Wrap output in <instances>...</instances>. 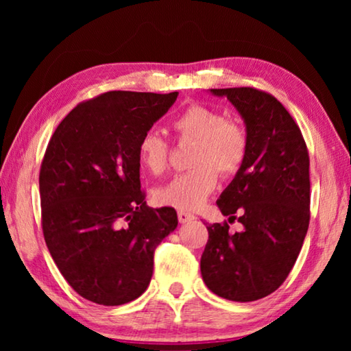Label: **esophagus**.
I'll use <instances>...</instances> for the list:
<instances>
[{"label":"esophagus","instance_id":"obj_1","mask_svg":"<svg viewBox=\"0 0 351 351\" xmlns=\"http://www.w3.org/2000/svg\"><path fill=\"white\" fill-rule=\"evenodd\" d=\"M178 219H180V223H190V221H193L195 219V215H192V213H189V212H184V210H180L178 212Z\"/></svg>","mask_w":351,"mask_h":351}]
</instances>
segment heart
<instances>
[{
  "instance_id": "obj_1",
  "label": "heart",
  "mask_w": 351,
  "mask_h": 351,
  "mask_svg": "<svg viewBox=\"0 0 351 351\" xmlns=\"http://www.w3.org/2000/svg\"><path fill=\"white\" fill-rule=\"evenodd\" d=\"M171 130L180 142L195 144L189 158L192 169L156 189L154 199L178 210H197L215 190L217 171L229 178L241 170L249 152L247 133L239 122L226 119L221 111L199 104L180 112L171 121ZM136 153L142 167L152 175H162L169 167V142L153 130L141 136Z\"/></svg>"
}]
</instances>
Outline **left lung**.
I'll return each instance as SVG.
<instances>
[{"instance_id": "1", "label": "left lung", "mask_w": 351, "mask_h": 351, "mask_svg": "<svg viewBox=\"0 0 351 351\" xmlns=\"http://www.w3.org/2000/svg\"><path fill=\"white\" fill-rule=\"evenodd\" d=\"M245 119L249 152L217 201L229 222L207 226L201 276L212 293L234 302L269 295L287 280L310 224V156L299 125L272 94L251 86L210 90Z\"/></svg>"}]
</instances>
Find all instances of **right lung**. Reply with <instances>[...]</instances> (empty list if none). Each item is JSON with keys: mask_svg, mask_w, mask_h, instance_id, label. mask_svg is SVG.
Returning <instances> with one entry per match:
<instances>
[{"mask_svg": "<svg viewBox=\"0 0 351 351\" xmlns=\"http://www.w3.org/2000/svg\"><path fill=\"white\" fill-rule=\"evenodd\" d=\"M178 93L110 91L58 123L40 167L41 228L71 288L99 305L144 293L159 243L178 226L173 207L153 209L141 190L138 141Z\"/></svg>", "mask_w": 351, "mask_h": 351, "instance_id": "obj_1", "label": "right lung"}]
</instances>
